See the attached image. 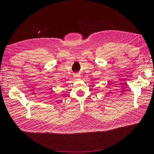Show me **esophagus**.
<instances>
[{
	"label": "esophagus",
	"instance_id": "34e87169",
	"mask_svg": "<svg viewBox=\"0 0 154 154\" xmlns=\"http://www.w3.org/2000/svg\"><path fill=\"white\" fill-rule=\"evenodd\" d=\"M74 78H76V79H79V78H81V76L79 74L76 73V74H74Z\"/></svg>",
	"mask_w": 154,
	"mask_h": 154
}]
</instances>
